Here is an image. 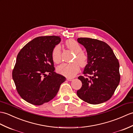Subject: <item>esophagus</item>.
Instances as JSON below:
<instances>
[{"label":"esophagus","mask_w":133,"mask_h":133,"mask_svg":"<svg viewBox=\"0 0 133 133\" xmlns=\"http://www.w3.org/2000/svg\"><path fill=\"white\" fill-rule=\"evenodd\" d=\"M66 79L68 81H73V78H67Z\"/></svg>","instance_id":"obj_1"}]
</instances>
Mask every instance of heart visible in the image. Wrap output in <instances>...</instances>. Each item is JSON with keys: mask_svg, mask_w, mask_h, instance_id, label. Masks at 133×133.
Listing matches in <instances>:
<instances>
[{"mask_svg": "<svg viewBox=\"0 0 133 133\" xmlns=\"http://www.w3.org/2000/svg\"><path fill=\"white\" fill-rule=\"evenodd\" d=\"M66 47L75 52V57L71 63H63L58 66L57 71L61 75L67 77H74L80 70V66L84 67L88 63V55L82 51V47L75 40L70 39L66 41ZM52 59L54 62L59 63L62 59V49L59 45H57L52 49L51 52Z\"/></svg>", "mask_w": 133, "mask_h": 133, "instance_id": "b5f03b06", "label": "heart"}]
</instances>
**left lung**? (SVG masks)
Returning <instances> with one entry per match:
<instances>
[{
	"instance_id": "left-lung-1",
	"label": "left lung",
	"mask_w": 133,
	"mask_h": 133,
	"mask_svg": "<svg viewBox=\"0 0 133 133\" xmlns=\"http://www.w3.org/2000/svg\"><path fill=\"white\" fill-rule=\"evenodd\" d=\"M87 52L88 64L78 79L82 86L78 96L86 103L98 104L109 100L120 81L119 64L107 43L96 39L78 38Z\"/></svg>"
}]
</instances>
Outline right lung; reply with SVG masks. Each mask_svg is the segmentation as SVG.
<instances>
[{
  "label": "right lung",
  "mask_w": 133,
  "mask_h": 133,
  "mask_svg": "<svg viewBox=\"0 0 133 133\" xmlns=\"http://www.w3.org/2000/svg\"><path fill=\"white\" fill-rule=\"evenodd\" d=\"M60 41L59 36L38 37L17 54L12 78L18 94L28 103L35 105L48 103L65 82V77L54 72L51 57L52 49Z\"/></svg>",
  "instance_id": "right-lung-1"
}]
</instances>
